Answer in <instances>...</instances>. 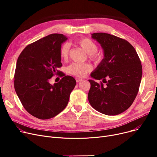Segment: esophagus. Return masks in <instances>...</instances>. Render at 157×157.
Listing matches in <instances>:
<instances>
[{
    "mask_svg": "<svg viewBox=\"0 0 157 157\" xmlns=\"http://www.w3.org/2000/svg\"><path fill=\"white\" fill-rule=\"evenodd\" d=\"M76 81L77 83H79V82H80L81 81H82V79H80V78H76Z\"/></svg>",
    "mask_w": 157,
    "mask_h": 157,
    "instance_id": "1",
    "label": "esophagus"
}]
</instances>
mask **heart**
<instances>
[{
	"label": "heart",
	"mask_w": 157,
	"mask_h": 157,
	"mask_svg": "<svg viewBox=\"0 0 157 157\" xmlns=\"http://www.w3.org/2000/svg\"><path fill=\"white\" fill-rule=\"evenodd\" d=\"M76 43L84 49L85 52L88 55L90 59L95 62H98L101 60V56L96 53L98 49L97 46L93 40L85 37L78 39ZM69 51L70 46L68 43H63L61 46L60 49V56L62 60H65L67 59ZM91 70L92 67L90 64L79 63H73L69 65L66 69V71L68 74L79 78L85 76L86 74L90 72Z\"/></svg>",
	"instance_id": "b5f03b06"
}]
</instances>
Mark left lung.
<instances>
[{"label": "left lung", "mask_w": 157, "mask_h": 157, "mask_svg": "<svg viewBox=\"0 0 157 157\" xmlns=\"http://www.w3.org/2000/svg\"><path fill=\"white\" fill-rule=\"evenodd\" d=\"M92 37L101 44L104 57L90 74L102 82L88 80L91 85L88 101L102 114H119L130 108L137 95L143 73L141 60L135 48L125 39L102 32L94 33Z\"/></svg>", "instance_id": "left-lung-1"}]
</instances>
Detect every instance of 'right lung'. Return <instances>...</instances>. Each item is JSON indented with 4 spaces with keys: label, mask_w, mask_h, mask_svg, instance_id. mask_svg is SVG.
<instances>
[{
    "label": "right lung",
    "mask_w": 157,
    "mask_h": 157,
    "mask_svg": "<svg viewBox=\"0 0 157 157\" xmlns=\"http://www.w3.org/2000/svg\"><path fill=\"white\" fill-rule=\"evenodd\" d=\"M67 39L52 34L27 46L16 62L14 86L23 108L41 120L53 118L67 106L76 81L58 70L61 67L60 49ZM59 74L63 78L53 86L48 81Z\"/></svg>",
    "instance_id": "right-lung-1"
}]
</instances>
